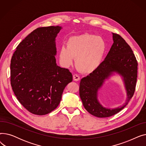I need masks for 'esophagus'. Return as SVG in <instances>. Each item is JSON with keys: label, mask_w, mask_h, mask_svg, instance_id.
Here are the masks:
<instances>
[{"label": "esophagus", "mask_w": 146, "mask_h": 146, "mask_svg": "<svg viewBox=\"0 0 146 146\" xmlns=\"http://www.w3.org/2000/svg\"><path fill=\"white\" fill-rule=\"evenodd\" d=\"M73 80L74 81H76V82L79 81L80 80V77L78 74H74L73 76Z\"/></svg>", "instance_id": "obj_1"}]
</instances>
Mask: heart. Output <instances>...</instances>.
<instances>
[{"instance_id": "obj_1", "label": "heart", "mask_w": 146, "mask_h": 146, "mask_svg": "<svg viewBox=\"0 0 146 146\" xmlns=\"http://www.w3.org/2000/svg\"><path fill=\"white\" fill-rule=\"evenodd\" d=\"M106 45L101 36L84 34L70 37L67 47L62 46L60 50V61L64 67L75 63L78 70L83 73L94 72L100 66Z\"/></svg>"}]
</instances>
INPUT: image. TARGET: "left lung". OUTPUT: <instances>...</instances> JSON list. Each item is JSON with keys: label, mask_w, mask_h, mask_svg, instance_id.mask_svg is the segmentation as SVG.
<instances>
[{"label": "left lung", "mask_w": 146, "mask_h": 146, "mask_svg": "<svg viewBox=\"0 0 146 146\" xmlns=\"http://www.w3.org/2000/svg\"><path fill=\"white\" fill-rule=\"evenodd\" d=\"M113 43L100 66L94 72L81 79L79 95L83 106L94 116L106 118L123 109L134 95L137 78V61L129 45L119 35L112 33ZM116 72L122 76L127 98L122 106L111 109L104 107L98 101L97 92L104 80Z\"/></svg>", "instance_id": "obj_1"}]
</instances>
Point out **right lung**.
Returning <instances> with one entry per match:
<instances>
[{
    "label": "right lung",
    "mask_w": 146,
    "mask_h": 146,
    "mask_svg": "<svg viewBox=\"0 0 146 146\" xmlns=\"http://www.w3.org/2000/svg\"><path fill=\"white\" fill-rule=\"evenodd\" d=\"M61 28H36L19 44L12 57V90L23 106L38 115L54 110L65 87L73 80L68 69L56 64L55 41Z\"/></svg>",
    "instance_id": "obj_1"
}]
</instances>
